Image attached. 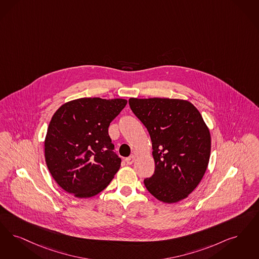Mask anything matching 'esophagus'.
I'll use <instances>...</instances> for the list:
<instances>
[{
  "label": "esophagus",
  "mask_w": 259,
  "mask_h": 259,
  "mask_svg": "<svg viewBox=\"0 0 259 259\" xmlns=\"http://www.w3.org/2000/svg\"><path fill=\"white\" fill-rule=\"evenodd\" d=\"M135 160H136V156L131 155L129 156V157H127V158L125 159V162H126L128 165H132V164L134 163Z\"/></svg>",
  "instance_id": "esophagus-1"
}]
</instances>
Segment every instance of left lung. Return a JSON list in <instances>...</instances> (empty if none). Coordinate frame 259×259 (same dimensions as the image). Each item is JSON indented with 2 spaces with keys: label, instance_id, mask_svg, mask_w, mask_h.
Masks as SVG:
<instances>
[{
  "label": "left lung",
  "instance_id": "obj_1",
  "mask_svg": "<svg viewBox=\"0 0 259 259\" xmlns=\"http://www.w3.org/2000/svg\"><path fill=\"white\" fill-rule=\"evenodd\" d=\"M129 105L152 143L155 170L145 179L146 189L166 203L186 198L202 179L210 158L211 137L201 114L180 99L130 98Z\"/></svg>",
  "mask_w": 259,
  "mask_h": 259
}]
</instances>
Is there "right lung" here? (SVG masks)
<instances>
[{
  "mask_svg": "<svg viewBox=\"0 0 259 259\" xmlns=\"http://www.w3.org/2000/svg\"><path fill=\"white\" fill-rule=\"evenodd\" d=\"M125 99L80 98L53 115L44 143L45 161L55 181L76 197H91L110 184L120 167L108 133Z\"/></svg>",
  "mask_w": 259,
  "mask_h": 259,
  "instance_id": "add662e5",
  "label": "right lung"
}]
</instances>
